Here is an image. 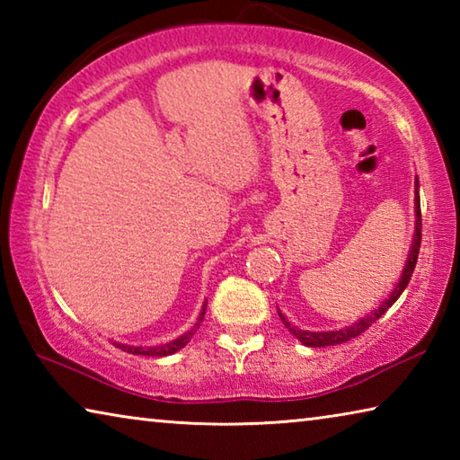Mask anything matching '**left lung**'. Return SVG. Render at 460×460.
Wrapping results in <instances>:
<instances>
[{"instance_id":"8db88e82","label":"left lung","mask_w":460,"mask_h":460,"mask_svg":"<svg viewBox=\"0 0 460 460\" xmlns=\"http://www.w3.org/2000/svg\"><path fill=\"white\" fill-rule=\"evenodd\" d=\"M418 189H420V184H418V178H416V199H414L416 231H414V241H411V249H410V253H408L406 266H403L400 282H398V286L394 288V292L389 294V298L381 302L379 308L373 310L371 314L359 318V321L353 323L351 326H347V329L326 331V332H310V331L298 329V326H292L282 316V313H279V310H278V314H279V318H282V323L286 324V329L290 331L294 337L302 342V345H306V347H331V345H341V342H347V341H351L355 337H359V334L367 331L369 326L376 323L381 314H385L387 308H392L394 302L400 298L403 290H406L410 278H411V274H414V268H416V261H418V253H420V241H422V213H420V194H418Z\"/></svg>"}]
</instances>
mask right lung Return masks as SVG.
I'll list each match as a JSON object with an SVG mask.
<instances>
[{"mask_svg":"<svg viewBox=\"0 0 460 460\" xmlns=\"http://www.w3.org/2000/svg\"><path fill=\"white\" fill-rule=\"evenodd\" d=\"M205 308H207V302H205V305H202V310H200V314H199V321H197V324H194L192 331L182 334V337H178L174 341L166 342V345H158V347H129V345H121V342H113V345L118 347V349H121V351H128L131 355H146V357H166V355H172L176 351H181V349L186 345V342L192 339V334L197 332V329H199L200 323H202V318H205Z\"/></svg>","mask_w":460,"mask_h":460,"instance_id":"add662e5","label":"right lung"}]
</instances>
